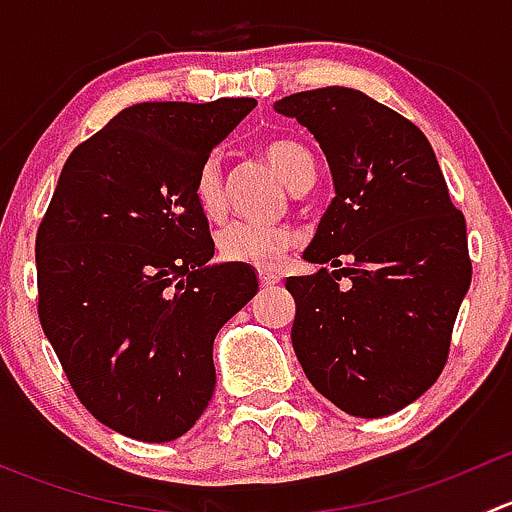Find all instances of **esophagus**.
<instances>
[{
    "instance_id": "obj_1",
    "label": "esophagus",
    "mask_w": 512,
    "mask_h": 512,
    "mask_svg": "<svg viewBox=\"0 0 512 512\" xmlns=\"http://www.w3.org/2000/svg\"><path fill=\"white\" fill-rule=\"evenodd\" d=\"M277 282H280L277 272H260V287L270 289V287H275Z\"/></svg>"
}]
</instances>
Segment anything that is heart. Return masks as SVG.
I'll use <instances>...</instances> for the list:
<instances>
[{"label": "heart", "instance_id": "b5f03b06", "mask_svg": "<svg viewBox=\"0 0 512 512\" xmlns=\"http://www.w3.org/2000/svg\"><path fill=\"white\" fill-rule=\"evenodd\" d=\"M265 158L275 165L277 173L292 190L302 188L314 178L312 153L297 141L275 138L265 146ZM193 198L200 213L210 220L223 218L225 213V190L223 170L218 158H208L195 173ZM294 242V230L287 225L252 223V220H232L218 232V252L225 262L235 265H250L257 270H272L280 265L289 245Z\"/></svg>", "mask_w": 512, "mask_h": 512}]
</instances>
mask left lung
I'll return each mask as SVG.
<instances>
[{
    "label": "left lung",
    "instance_id": "obj_1",
    "mask_svg": "<svg viewBox=\"0 0 512 512\" xmlns=\"http://www.w3.org/2000/svg\"><path fill=\"white\" fill-rule=\"evenodd\" d=\"M322 146L334 200L289 277L292 347L314 389L349 416L404 409L441 376L471 287L466 218L421 131L361 91H302L275 103ZM342 276L349 286H339Z\"/></svg>",
    "mask_w": 512,
    "mask_h": 512
}]
</instances>
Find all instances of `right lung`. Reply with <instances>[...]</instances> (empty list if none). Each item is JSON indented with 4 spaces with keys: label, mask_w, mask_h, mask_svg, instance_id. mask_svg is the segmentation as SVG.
I'll return each mask as SVG.
<instances>
[{
    "label": "right lung",
    "mask_w": 512,
    "mask_h": 512,
    "mask_svg": "<svg viewBox=\"0 0 512 512\" xmlns=\"http://www.w3.org/2000/svg\"><path fill=\"white\" fill-rule=\"evenodd\" d=\"M257 106L151 101L74 148L36 232L39 322L81 404L148 443L195 426L215 391L213 342L257 294L245 265H208L195 173Z\"/></svg>",
    "instance_id": "right-lung-1"
}]
</instances>
